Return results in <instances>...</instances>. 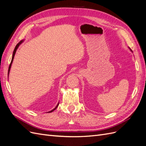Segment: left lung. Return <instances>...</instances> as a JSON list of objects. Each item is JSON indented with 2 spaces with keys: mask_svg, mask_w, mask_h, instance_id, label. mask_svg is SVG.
I'll list each match as a JSON object with an SVG mask.
<instances>
[{
  "mask_svg": "<svg viewBox=\"0 0 146 146\" xmlns=\"http://www.w3.org/2000/svg\"><path fill=\"white\" fill-rule=\"evenodd\" d=\"M130 50H131V49H130Z\"/></svg>",
  "mask_w": 146,
  "mask_h": 146,
  "instance_id": "obj_1",
  "label": "left lung"
}]
</instances>
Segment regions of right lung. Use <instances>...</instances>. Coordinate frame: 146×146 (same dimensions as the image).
I'll use <instances>...</instances> for the list:
<instances>
[{"mask_svg":"<svg viewBox=\"0 0 146 146\" xmlns=\"http://www.w3.org/2000/svg\"><path fill=\"white\" fill-rule=\"evenodd\" d=\"M24 41V40H22V41H21L19 43H17V44L16 46V47H15V49H14V51H13V56H12V59H11V63H10V66H9V68H8V75H9V73H10V69H11V64H12V63H13V59H14V57H15V54H16V50H17V48L19 47V46L22 43H23V42ZM58 105H59V103L57 104V105L56 106V107L55 108H54L52 110H51V111H48V113H51V112H52V111H54V110L58 107Z\"/></svg>","mask_w":146,"mask_h":146,"instance_id":"right-lung-1","label":"right lung"}]
</instances>
